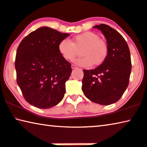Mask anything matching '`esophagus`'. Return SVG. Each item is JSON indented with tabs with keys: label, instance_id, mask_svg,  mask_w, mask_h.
I'll list each match as a JSON object with an SVG mask.
<instances>
[{
	"label": "esophagus",
	"instance_id": "1",
	"mask_svg": "<svg viewBox=\"0 0 147 147\" xmlns=\"http://www.w3.org/2000/svg\"><path fill=\"white\" fill-rule=\"evenodd\" d=\"M77 67L76 66H75V65H74V64H72L71 65V69H76V68H77Z\"/></svg>",
	"mask_w": 147,
	"mask_h": 147
}]
</instances>
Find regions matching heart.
<instances>
[{
  "mask_svg": "<svg viewBox=\"0 0 147 147\" xmlns=\"http://www.w3.org/2000/svg\"><path fill=\"white\" fill-rule=\"evenodd\" d=\"M58 51L65 60L71 61L81 50L83 57L74 60V63L81 67H89L92 64L98 66L105 62L108 54V47L106 41L100 39L93 32H85L74 37L73 42L62 39L58 44Z\"/></svg>",
  "mask_w": 147,
  "mask_h": 147,
  "instance_id": "1",
  "label": "heart"
}]
</instances>
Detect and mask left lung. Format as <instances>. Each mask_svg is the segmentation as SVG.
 <instances>
[{
	"label": "left lung",
	"instance_id": "8db88e82",
	"mask_svg": "<svg viewBox=\"0 0 147 147\" xmlns=\"http://www.w3.org/2000/svg\"><path fill=\"white\" fill-rule=\"evenodd\" d=\"M107 39L108 54L102 64L93 69H83L82 90L92 102L109 105L119 100L129 85L131 71L130 51L125 40L106 24L94 26Z\"/></svg>",
	"mask_w": 147,
	"mask_h": 147
}]
</instances>
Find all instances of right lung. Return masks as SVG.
<instances>
[{
	"mask_svg": "<svg viewBox=\"0 0 147 147\" xmlns=\"http://www.w3.org/2000/svg\"><path fill=\"white\" fill-rule=\"evenodd\" d=\"M69 35L41 27L19 45L15 60L17 83L30 105L46 109L57 105L64 98L71 67L58 47Z\"/></svg>",
	"mask_w": 147,
	"mask_h": 147,
	"instance_id": "add662e5",
	"label": "right lung"
}]
</instances>
